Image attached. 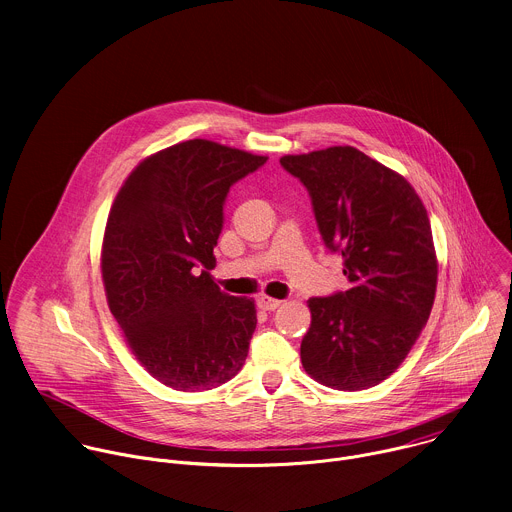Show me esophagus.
I'll return each instance as SVG.
<instances>
[{"instance_id":"obj_1","label":"esophagus","mask_w":512,"mask_h":512,"mask_svg":"<svg viewBox=\"0 0 512 512\" xmlns=\"http://www.w3.org/2000/svg\"><path fill=\"white\" fill-rule=\"evenodd\" d=\"M257 306L261 310H265V312H273V310H277L281 306V302L275 300V298H269V296H261V298H257Z\"/></svg>"}]
</instances>
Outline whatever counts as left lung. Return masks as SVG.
I'll return each mask as SVG.
<instances>
[{
    "mask_svg": "<svg viewBox=\"0 0 512 512\" xmlns=\"http://www.w3.org/2000/svg\"><path fill=\"white\" fill-rule=\"evenodd\" d=\"M279 164L306 186L322 241L344 259L350 281L346 291L308 300L304 369L330 389L375 387L405 360L433 306L427 210L403 176L350 145Z\"/></svg>",
    "mask_w": 512,
    "mask_h": 512,
    "instance_id": "1",
    "label": "left lung"
}]
</instances>
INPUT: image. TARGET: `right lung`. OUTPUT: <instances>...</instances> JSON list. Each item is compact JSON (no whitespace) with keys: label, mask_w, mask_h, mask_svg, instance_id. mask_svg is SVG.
<instances>
[{"label":"right lung","mask_w":512,"mask_h":512,"mask_svg":"<svg viewBox=\"0 0 512 512\" xmlns=\"http://www.w3.org/2000/svg\"><path fill=\"white\" fill-rule=\"evenodd\" d=\"M267 158L190 139L143 160L121 186L101 269L109 310L148 373L176 391H208L245 364L255 304L210 275L231 186Z\"/></svg>","instance_id":"1"}]
</instances>
